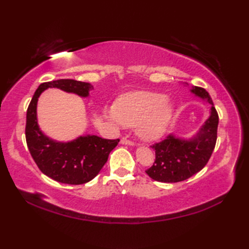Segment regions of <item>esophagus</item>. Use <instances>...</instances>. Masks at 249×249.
I'll list each match as a JSON object with an SVG mask.
<instances>
[{
  "instance_id": "esophagus-1",
  "label": "esophagus",
  "mask_w": 249,
  "mask_h": 249,
  "mask_svg": "<svg viewBox=\"0 0 249 249\" xmlns=\"http://www.w3.org/2000/svg\"><path fill=\"white\" fill-rule=\"evenodd\" d=\"M120 143H122V144H126V145H134V142L129 139H126V138H122Z\"/></svg>"
}]
</instances>
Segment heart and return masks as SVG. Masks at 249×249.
<instances>
[{"label": "heart", "instance_id": "obj_1", "mask_svg": "<svg viewBox=\"0 0 249 249\" xmlns=\"http://www.w3.org/2000/svg\"><path fill=\"white\" fill-rule=\"evenodd\" d=\"M104 115L117 127L136 126L141 139L153 141L166 131L173 115V105L162 93L136 91L120 96L116 105L104 109Z\"/></svg>", "mask_w": 249, "mask_h": 249}]
</instances>
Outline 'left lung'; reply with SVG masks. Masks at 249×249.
Masks as SVG:
<instances>
[{
	"label": "left lung",
	"mask_w": 249,
	"mask_h": 249,
	"mask_svg": "<svg viewBox=\"0 0 249 249\" xmlns=\"http://www.w3.org/2000/svg\"><path fill=\"white\" fill-rule=\"evenodd\" d=\"M190 91L211 105L210 116L192 138H178L170 134L152 146L156 160L145 172L158 182L178 183L189 178L206 166L214 150L219 118L213 101L201 87L193 86Z\"/></svg>",
	"instance_id": "left-lung-1"
}]
</instances>
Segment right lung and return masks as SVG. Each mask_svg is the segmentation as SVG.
Here are the masks:
<instances>
[{
  "instance_id": "1",
  "label": "right lung",
  "mask_w": 249,
  "mask_h": 249,
  "mask_svg": "<svg viewBox=\"0 0 249 249\" xmlns=\"http://www.w3.org/2000/svg\"><path fill=\"white\" fill-rule=\"evenodd\" d=\"M48 88H58L65 92L87 97L93 86L71 79L42 83L36 89L27 110V145L40 171L63 184H85L99 175L119 139L110 140L96 135H86L72 141L59 142L46 136L37 123L36 109L38 97Z\"/></svg>"
}]
</instances>
